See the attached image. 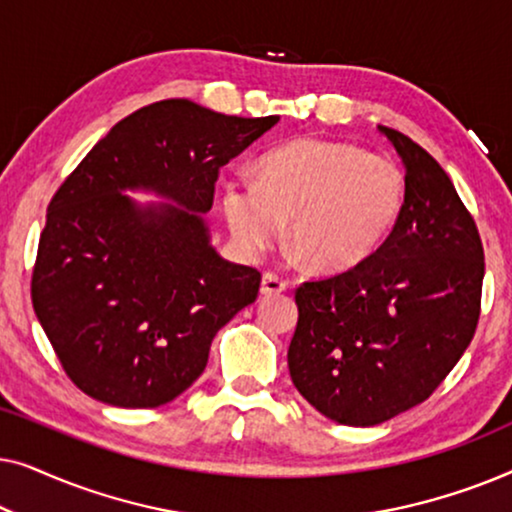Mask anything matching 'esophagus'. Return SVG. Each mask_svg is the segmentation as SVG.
<instances>
[{"mask_svg":"<svg viewBox=\"0 0 512 512\" xmlns=\"http://www.w3.org/2000/svg\"><path fill=\"white\" fill-rule=\"evenodd\" d=\"M286 289H289V284H286L282 277L272 275V272H265L263 279H261V293H263V296H277V293H284Z\"/></svg>","mask_w":512,"mask_h":512,"instance_id":"34e87169","label":"esophagus"}]
</instances>
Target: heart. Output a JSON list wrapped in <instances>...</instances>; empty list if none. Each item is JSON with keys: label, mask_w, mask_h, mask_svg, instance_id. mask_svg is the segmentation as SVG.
Instances as JSON below:
<instances>
[{"label": "heart", "mask_w": 512, "mask_h": 512, "mask_svg": "<svg viewBox=\"0 0 512 512\" xmlns=\"http://www.w3.org/2000/svg\"><path fill=\"white\" fill-rule=\"evenodd\" d=\"M405 177L394 160L352 144L298 139L265 153L256 179L223 186L221 207L244 251L268 249L289 219V240L321 272L354 268L391 233Z\"/></svg>", "instance_id": "heart-1"}]
</instances>
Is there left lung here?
Masks as SVG:
<instances>
[{
	"mask_svg": "<svg viewBox=\"0 0 512 512\" xmlns=\"http://www.w3.org/2000/svg\"><path fill=\"white\" fill-rule=\"evenodd\" d=\"M405 167V198L380 249L296 291L289 345L296 389L321 415L375 426L426 401L471 345L485 254L443 167L377 125Z\"/></svg>",
	"mask_w": 512,
	"mask_h": 512,
	"instance_id": "left-lung-1",
	"label": "left lung"
}]
</instances>
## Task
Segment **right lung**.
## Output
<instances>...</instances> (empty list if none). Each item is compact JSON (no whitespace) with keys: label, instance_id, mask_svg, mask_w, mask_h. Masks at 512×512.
Returning a JSON list of instances; mask_svg holds the SVG:
<instances>
[{"label":"right lung","instance_id":"1","mask_svg":"<svg viewBox=\"0 0 512 512\" xmlns=\"http://www.w3.org/2000/svg\"><path fill=\"white\" fill-rule=\"evenodd\" d=\"M277 121L191 100L149 104L53 195L32 305L83 394L116 408L174 401L202 375L219 328L254 303L261 272L216 254L205 214L221 167ZM128 190L168 202L139 206Z\"/></svg>","mask_w":512,"mask_h":512}]
</instances>
